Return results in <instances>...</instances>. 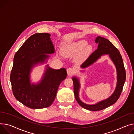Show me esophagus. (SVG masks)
<instances>
[{"instance_id":"esophagus-1","label":"esophagus","mask_w":134,"mask_h":134,"mask_svg":"<svg viewBox=\"0 0 134 134\" xmlns=\"http://www.w3.org/2000/svg\"><path fill=\"white\" fill-rule=\"evenodd\" d=\"M75 72V69L73 68H69L67 69V73L68 76H72Z\"/></svg>"}]
</instances>
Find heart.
Masks as SVG:
<instances>
[{
    "mask_svg": "<svg viewBox=\"0 0 134 134\" xmlns=\"http://www.w3.org/2000/svg\"><path fill=\"white\" fill-rule=\"evenodd\" d=\"M87 44V42L85 40H80L72 44H67L62 48V53L65 55L73 54L83 49Z\"/></svg>",
    "mask_w": 134,
    "mask_h": 134,
    "instance_id": "b5f03b06",
    "label": "heart"
}]
</instances>
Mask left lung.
I'll return each mask as SVG.
<instances>
[{"instance_id": "left-lung-1", "label": "left lung", "mask_w": 134, "mask_h": 134, "mask_svg": "<svg viewBox=\"0 0 134 134\" xmlns=\"http://www.w3.org/2000/svg\"><path fill=\"white\" fill-rule=\"evenodd\" d=\"M95 42L98 43L97 49L92 53L81 67L85 68L94 63L103 54H109L116 67L118 83L115 91L108 99L94 105H88L83 103L79 99V90L80 84L79 80L76 77L72 79L74 83V95L77 102L83 108L91 111H99L104 109L116 102L121 95L126 78V70L124 67L123 60L118 48H116L109 40L100 36L96 38Z\"/></svg>"}]
</instances>
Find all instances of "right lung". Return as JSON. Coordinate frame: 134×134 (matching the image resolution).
<instances>
[{"instance_id": "1", "label": "right lung", "mask_w": 134, "mask_h": 134, "mask_svg": "<svg viewBox=\"0 0 134 134\" xmlns=\"http://www.w3.org/2000/svg\"><path fill=\"white\" fill-rule=\"evenodd\" d=\"M48 33H35L29 38L14 57L10 75L13 94L15 99L32 109L48 107L54 101L61 82L67 76L66 70H54L48 66L41 81L31 85L30 71L38 62H43L54 52Z\"/></svg>"}]
</instances>
